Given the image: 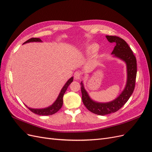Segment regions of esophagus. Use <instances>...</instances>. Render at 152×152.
Returning <instances> with one entry per match:
<instances>
[{
  "mask_svg": "<svg viewBox=\"0 0 152 152\" xmlns=\"http://www.w3.org/2000/svg\"><path fill=\"white\" fill-rule=\"evenodd\" d=\"M73 76H74V78H75V79H77V80L80 79V78H81V73L80 72L77 71V72H75L74 75H73Z\"/></svg>",
  "mask_w": 152,
  "mask_h": 152,
  "instance_id": "34e87169",
  "label": "esophagus"
}]
</instances>
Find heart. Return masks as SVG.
Here are the masks:
<instances>
[{
  "instance_id": "1",
  "label": "heart",
  "mask_w": 152,
  "mask_h": 152,
  "mask_svg": "<svg viewBox=\"0 0 152 152\" xmlns=\"http://www.w3.org/2000/svg\"><path fill=\"white\" fill-rule=\"evenodd\" d=\"M98 49H99V46L98 44H91L88 48H87L86 53L87 54H89V55H93V54H94L96 53V52L98 51Z\"/></svg>"
}]
</instances>
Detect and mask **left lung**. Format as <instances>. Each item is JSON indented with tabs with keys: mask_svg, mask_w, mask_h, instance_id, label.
<instances>
[{
	"mask_svg": "<svg viewBox=\"0 0 152 152\" xmlns=\"http://www.w3.org/2000/svg\"><path fill=\"white\" fill-rule=\"evenodd\" d=\"M106 37L110 43H115V46L112 54L114 56L120 58L126 62L127 80L125 88L120 96L112 102L105 103L95 102L92 100L85 90L83 83L81 82L80 89L82 102L87 110L99 115H105L116 112L126 103L134 91L137 73L136 58L126 41L117 36L107 35Z\"/></svg>",
	"mask_w": 152,
	"mask_h": 152,
	"instance_id": "obj_1",
	"label": "left lung"
}]
</instances>
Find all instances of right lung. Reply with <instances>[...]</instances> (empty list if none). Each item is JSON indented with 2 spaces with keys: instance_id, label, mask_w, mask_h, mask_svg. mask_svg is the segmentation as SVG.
I'll list each match as a JSON object with an SVG mask.
<instances>
[{
  "instance_id": "right-lung-1",
  "label": "right lung",
  "mask_w": 152,
  "mask_h": 152,
  "mask_svg": "<svg viewBox=\"0 0 152 152\" xmlns=\"http://www.w3.org/2000/svg\"><path fill=\"white\" fill-rule=\"evenodd\" d=\"M31 42H42V40H41L39 38H31L28 40H26V42H24L23 44ZM73 77H71L70 79L66 82L65 85L62 88L57 99L56 100V102H55L51 106H50V107L48 108H42V109H34V108H30L29 107H27V108H28L31 112H32L35 114L39 115H53L55 113H56L58 111H59V110H60V108L62 107L63 103V95L65 93V92L69 85H70L73 82Z\"/></svg>"
}]
</instances>
